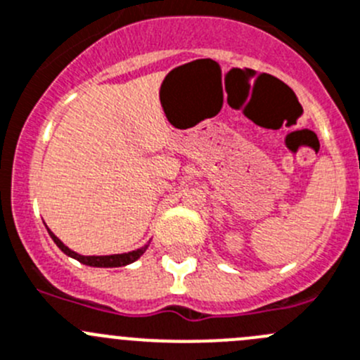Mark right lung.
Wrapping results in <instances>:
<instances>
[{
    "label": "right lung",
    "mask_w": 360,
    "mask_h": 360,
    "mask_svg": "<svg viewBox=\"0 0 360 360\" xmlns=\"http://www.w3.org/2000/svg\"><path fill=\"white\" fill-rule=\"evenodd\" d=\"M49 233H51L52 240L58 244V248L63 251V253H66L68 257L75 258V260H79L80 264L91 265V267H123V265H128V264H131V262L137 260V258L141 257L146 250H148V246H144V248H141V250L128 251V253H121V255H105V257H84V255L75 253V251L70 250L68 246H65V244H63L61 240H59L58 237L51 232V230H49Z\"/></svg>",
    "instance_id": "right-lung-1"
}]
</instances>
